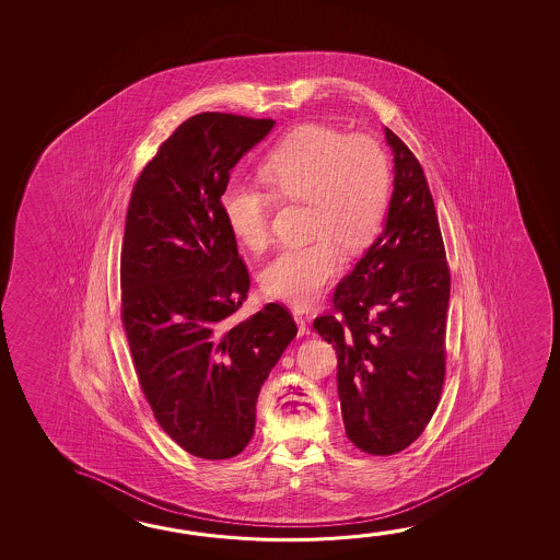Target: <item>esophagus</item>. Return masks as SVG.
Listing matches in <instances>:
<instances>
[{
	"instance_id": "esophagus-1",
	"label": "esophagus",
	"mask_w": 560,
	"mask_h": 560,
	"mask_svg": "<svg viewBox=\"0 0 560 560\" xmlns=\"http://www.w3.org/2000/svg\"><path fill=\"white\" fill-rule=\"evenodd\" d=\"M294 322H296V326H299V336H308V334H311V328H308V324H306V318H304L303 314L294 312Z\"/></svg>"
}]
</instances>
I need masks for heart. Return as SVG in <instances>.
Returning a JSON list of instances; mask_svg holds the SVG:
<instances>
[{
    "label": "heart",
    "mask_w": 560,
    "mask_h": 560,
    "mask_svg": "<svg viewBox=\"0 0 560 560\" xmlns=\"http://www.w3.org/2000/svg\"><path fill=\"white\" fill-rule=\"evenodd\" d=\"M261 175L279 199L306 202L304 246L279 252L261 273L267 296L308 308L341 271V254H355L375 238L390 191L383 147L365 135L346 137L326 125H303L277 144ZM221 209L232 236L259 252L269 242L271 197L244 179H230Z\"/></svg>",
    "instance_id": "heart-1"
}]
</instances>
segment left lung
I'll return each instance as SVG.
<instances>
[{"label":"left lung","instance_id":"1","mask_svg":"<svg viewBox=\"0 0 560 560\" xmlns=\"http://www.w3.org/2000/svg\"><path fill=\"white\" fill-rule=\"evenodd\" d=\"M395 189L385 226L334 293L336 314L314 330L338 353L349 441L395 455L420 438L445 378L450 267L422 165L385 127Z\"/></svg>","mask_w":560,"mask_h":560}]
</instances>
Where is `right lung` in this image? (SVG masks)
<instances>
[{"instance_id":"right-lung-1","label":"right lung","mask_w":560,"mask_h":560,"mask_svg":"<svg viewBox=\"0 0 560 560\" xmlns=\"http://www.w3.org/2000/svg\"><path fill=\"white\" fill-rule=\"evenodd\" d=\"M273 125L226 113L185 120L142 170L127 212L120 299L138 383L162 430L209 460L248 445L257 395L296 336L281 304L230 320L249 276L222 189Z\"/></svg>"}]
</instances>
